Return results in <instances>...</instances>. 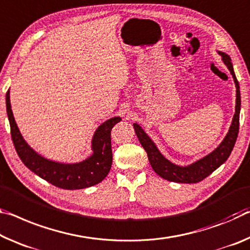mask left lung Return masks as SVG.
<instances>
[{"instance_id":"1","label":"left lung","mask_w":250,"mask_h":250,"mask_svg":"<svg viewBox=\"0 0 250 250\" xmlns=\"http://www.w3.org/2000/svg\"><path fill=\"white\" fill-rule=\"evenodd\" d=\"M220 55L223 57V61L228 66L229 71L232 74L233 81L236 83V112L235 116H233L230 129H229L227 136L225 137L224 141L221 142L220 146H218L215 151L209 153L208 156H206L203 159L198 160L195 164L188 166V167H179V166L171 164V162L168 161L162 156L159 152V150L157 149L156 145L146 136V132L141 129L139 125H133L138 139H139L141 146H144L146 154H148L149 162L151 165L152 169L154 170V172L166 180L180 182V184H196V182H199L215 171L217 168H219L228 159V157L230 156L232 151L239 131L240 90L239 83L237 81L235 72H233L230 58L227 54L221 52Z\"/></svg>"}]
</instances>
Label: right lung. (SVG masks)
Returning a JSON list of instances; mask_svg holds the SVG:
<instances>
[{
    "label": "right lung",
    "mask_w": 250,
    "mask_h": 250,
    "mask_svg": "<svg viewBox=\"0 0 250 250\" xmlns=\"http://www.w3.org/2000/svg\"><path fill=\"white\" fill-rule=\"evenodd\" d=\"M6 112L11 126V137L15 150L31 171L55 187L74 190L88 188L101 182L108 175L112 165L111 130L121 118L109 119L97 129L92 139L93 154L88 159L73 165H63L50 161L40 156L23 139L15 124L10 104V91L6 92Z\"/></svg>",
    "instance_id": "1"
}]
</instances>
